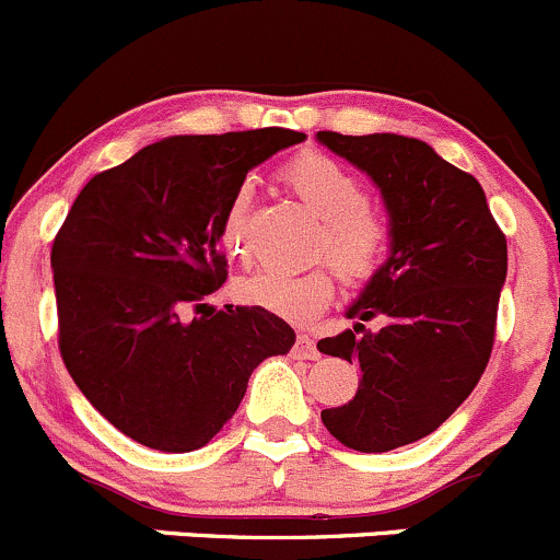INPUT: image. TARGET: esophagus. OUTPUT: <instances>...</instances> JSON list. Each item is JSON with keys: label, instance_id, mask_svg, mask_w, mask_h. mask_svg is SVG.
Returning a JSON list of instances; mask_svg holds the SVG:
<instances>
[{"label": "esophagus", "instance_id": "34e87169", "mask_svg": "<svg viewBox=\"0 0 560 560\" xmlns=\"http://www.w3.org/2000/svg\"><path fill=\"white\" fill-rule=\"evenodd\" d=\"M293 353L302 355V359H310V361L320 359L318 345H315V339L310 337V334H299V337H296V345H293Z\"/></svg>", "mask_w": 560, "mask_h": 560}]
</instances>
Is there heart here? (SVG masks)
<instances>
[{
  "instance_id": "heart-1",
  "label": "heart",
  "mask_w": 560,
  "mask_h": 560,
  "mask_svg": "<svg viewBox=\"0 0 560 560\" xmlns=\"http://www.w3.org/2000/svg\"><path fill=\"white\" fill-rule=\"evenodd\" d=\"M282 180L320 218L318 253L328 256L348 280L372 278L390 245L388 218L366 205L359 177L334 161L331 155L304 153L288 161ZM250 183H240L229 196L218 221V240L232 256H247V210ZM337 291V272L328 264L285 272V269H256L237 282L240 302L267 310L285 320H310L328 307Z\"/></svg>"
}]
</instances>
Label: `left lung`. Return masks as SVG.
Returning <instances> with one entry per match:
<instances>
[{
    "mask_svg": "<svg viewBox=\"0 0 560 560\" xmlns=\"http://www.w3.org/2000/svg\"><path fill=\"white\" fill-rule=\"evenodd\" d=\"M315 137L366 172L390 223L388 258L345 310L353 328L318 342L320 353L361 369L353 399L320 418L345 447L388 453L440 429L480 383L506 280V240L480 183L425 142ZM372 317L384 320L380 332L363 328Z\"/></svg>",
    "mask_w": 560,
    "mask_h": 560,
    "instance_id": "1",
    "label": "left lung"
}]
</instances>
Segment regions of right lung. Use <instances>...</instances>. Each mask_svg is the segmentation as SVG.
<instances>
[{
    "instance_id": "obj_1",
    "label": "right lung",
    "mask_w": 560,
    "mask_h": 560,
    "mask_svg": "<svg viewBox=\"0 0 560 560\" xmlns=\"http://www.w3.org/2000/svg\"><path fill=\"white\" fill-rule=\"evenodd\" d=\"M307 135H180L100 172L54 242L61 359L102 415L161 453L205 447L237 412L253 369L296 334L258 307L201 299L226 282L218 221L253 166ZM196 303L191 322L182 310Z\"/></svg>"
}]
</instances>
